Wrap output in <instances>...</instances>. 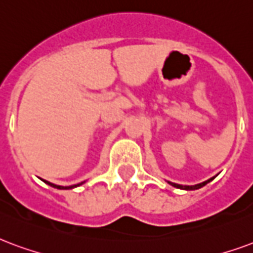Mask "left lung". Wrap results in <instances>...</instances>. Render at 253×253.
I'll return each instance as SVG.
<instances>
[{
  "mask_svg": "<svg viewBox=\"0 0 253 253\" xmlns=\"http://www.w3.org/2000/svg\"><path fill=\"white\" fill-rule=\"evenodd\" d=\"M214 178V177H213ZM213 178L208 179V181H205V182H203V184H198V185H193V186H188V185H178V184H173V182H170V185H173L174 188H178V189H185V190H194V189H200L203 188V186H205V185L208 184V182H211Z\"/></svg>",
  "mask_w": 253,
  "mask_h": 253,
  "instance_id": "left-lung-1",
  "label": "left lung"
}]
</instances>
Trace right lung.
Here are the masks:
<instances>
[{"label": "right lung", "mask_w": 253, "mask_h": 253, "mask_svg": "<svg viewBox=\"0 0 253 253\" xmlns=\"http://www.w3.org/2000/svg\"><path fill=\"white\" fill-rule=\"evenodd\" d=\"M44 182H45V184H48V185H50V186H52V188H56V189H72V188H76V186H79V185L83 184V182H82V184H78V185H71V186H59V185L50 184V182H48V181H44Z\"/></svg>", "instance_id": "right-lung-1"}]
</instances>
